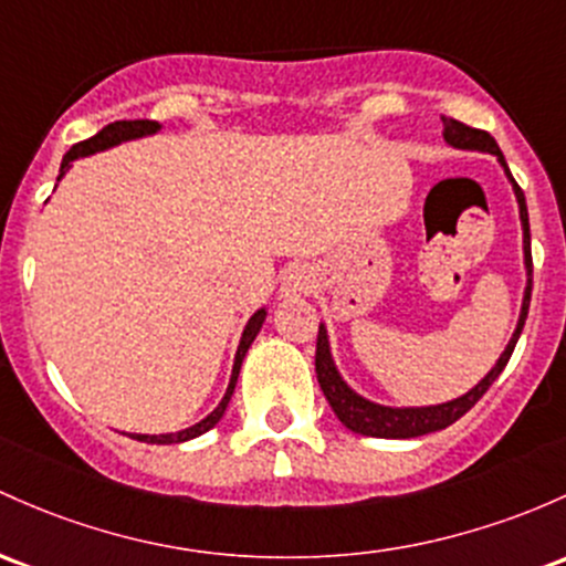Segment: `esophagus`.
Wrapping results in <instances>:
<instances>
[{
	"mask_svg": "<svg viewBox=\"0 0 566 566\" xmlns=\"http://www.w3.org/2000/svg\"><path fill=\"white\" fill-rule=\"evenodd\" d=\"M312 273H308L303 265H293L282 279V295L284 297H301L312 293Z\"/></svg>",
	"mask_w": 566,
	"mask_h": 566,
	"instance_id": "esophagus-1",
	"label": "esophagus"
}]
</instances>
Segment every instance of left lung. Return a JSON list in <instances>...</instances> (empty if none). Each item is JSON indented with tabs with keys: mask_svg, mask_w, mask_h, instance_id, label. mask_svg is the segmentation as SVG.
<instances>
[{
	"mask_svg": "<svg viewBox=\"0 0 566 566\" xmlns=\"http://www.w3.org/2000/svg\"><path fill=\"white\" fill-rule=\"evenodd\" d=\"M446 126V142L454 147H462V150H486L500 158V164H507L502 158L500 145L494 142V136L489 132H481V128L468 126V123H459L454 117H443ZM507 177L513 179V174L507 171ZM515 188V198H518V209H521V222H524V258H526V271H530V284H526V297H524V312H521L518 327H515L511 344L507 349L502 352V357L496 359V365L492 368V374L483 378L475 389H470L464 397H457V400L443 402V406H432V408H384V406H374V402L363 400L359 395H354L344 381H340L338 370H335L333 359H331V349H327V335L325 327L319 325V333H316V354H314V365H316V378H319V387L325 392L327 402L335 411V416L340 419V424L349 427L352 432L359 434H370V438H419V434L427 432H438L446 430L449 424H454L457 419H462L470 408L481 400L483 395L489 392V387L496 381V376L505 370L507 359L518 344V335L524 331L526 322V312H530V301H532V239H530V214H526V198L524 190L518 188V182L513 179Z\"/></svg>",
	"mask_w": 566,
	"mask_h": 566,
	"instance_id": "obj_1",
	"label": "left lung"
}]
</instances>
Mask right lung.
<instances>
[{"label":"right lung","instance_id":"right-lung-1","mask_svg":"<svg viewBox=\"0 0 566 566\" xmlns=\"http://www.w3.org/2000/svg\"><path fill=\"white\" fill-rule=\"evenodd\" d=\"M153 132H158V123H153V120H117V123H109V126H104L102 132H98L96 136H91V139L72 145V150L64 155V160H61V171H64L66 166H70V160L80 158V155H91V153H96V150H104V147L117 145V142H123V139H134V136L153 134ZM263 319H265V312H258L250 322H247L244 335H241L239 352H235L231 384H228V392H226V397H222L220 406H217V411H212V413L207 416V419L198 421L196 427H188V430H182V432H171V434H132V438L134 440H142V443H164L166 446V443H182V440H190V438H196V434H203L207 430H212L217 421L222 419V413H226L228 402H231L235 378H239V370H241V359H244L247 349H250L254 335L260 333V325H263Z\"/></svg>","mask_w":566,"mask_h":566}]
</instances>
